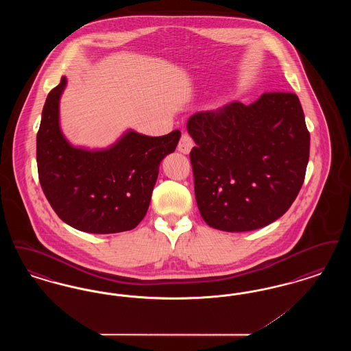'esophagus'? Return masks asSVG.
Instances as JSON below:
<instances>
[{"mask_svg": "<svg viewBox=\"0 0 351 351\" xmlns=\"http://www.w3.org/2000/svg\"><path fill=\"white\" fill-rule=\"evenodd\" d=\"M193 146H195V142H193V139L191 138V135L183 134L182 138H180V142H179V145H178V150L180 151V152H183V154H189Z\"/></svg>", "mask_w": 351, "mask_h": 351, "instance_id": "esophagus-1", "label": "esophagus"}]
</instances>
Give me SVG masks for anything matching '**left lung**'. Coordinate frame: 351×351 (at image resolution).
<instances>
[{
	"label": "left lung",
	"mask_w": 351,
	"mask_h": 351,
	"mask_svg": "<svg viewBox=\"0 0 351 351\" xmlns=\"http://www.w3.org/2000/svg\"><path fill=\"white\" fill-rule=\"evenodd\" d=\"M189 158L202 219L222 232H250L282 217L296 199L311 136L299 97L263 93L197 112L186 122Z\"/></svg>",
	"instance_id": "8db88e82"
}]
</instances>
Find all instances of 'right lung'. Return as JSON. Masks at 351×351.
I'll use <instances>...</instances> for the list:
<instances>
[{"instance_id": "right-lung-1", "label": "right lung", "mask_w": 351, "mask_h": 351, "mask_svg": "<svg viewBox=\"0 0 351 351\" xmlns=\"http://www.w3.org/2000/svg\"><path fill=\"white\" fill-rule=\"evenodd\" d=\"M66 85L63 76L49 93L36 134L42 189L59 218L77 230H132L146 216L160 162L175 151L182 133L149 136L128 130L108 149L76 147L68 142L59 121Z\"/></svg>"}]
</instances>
